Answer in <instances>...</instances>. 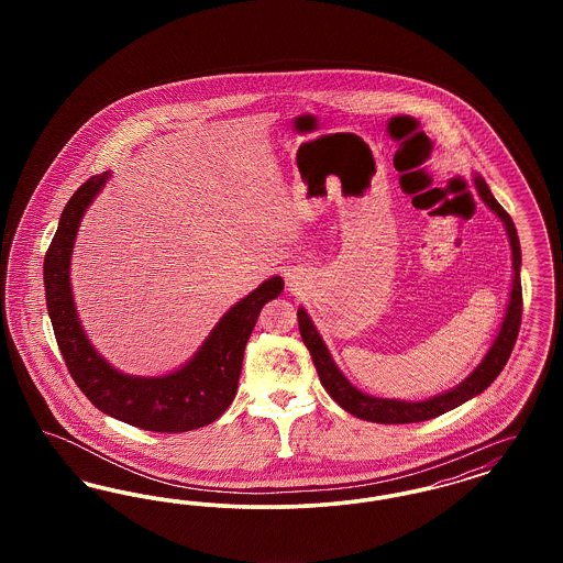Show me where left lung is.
I'll list each match as a JSON object with an SVG mask.
<instances>
[{
	"instance_id": "8db88e82",
	"label": "left lung",
	"mask_w": 563,
	"mask_h": 563,
	"mask_svg": "<svg viewBox=\"0 0 563 563\" xmlns=\"http://www.w3.org/2000/svg\"><path fill=\"white\" fill-rule=\"evenodd\" d=\"M475 188L479 191L483 202L489 207V211L498 214V219L505 223V230L509 234L510 251H512V287H510L509 306L505 312V319L500 324V331L494 340V344L483 356L482 363L475 367V372L468 375L464 382H460L455 388L441 393L437 397H430L427 401H399V399H382V397H372L352 386L349 377L340 372L335 365L333 356L329 349L322 342L321 333L317 331L314 322L308 317L303 308L297 310V322H299V333L310 350V356L314 361V367L321 377V384L324 390L331 395V399L344 407L349 413L369 420L377 424H413V422H424L430 418H437L457 405L482 395L483 390L498 377V374L505 369L509 361L512 346L519 335V324H521V310H523V299H521V278H519V268H521V246L517 239L515 223L509 213L498 205V200L492 196L487 184L483 177L475 175Z\"/></svg>"
}]
</instances>
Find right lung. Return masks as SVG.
I'll use <instances>...</instances> for the list:
<instances>
[{
    "label": "right lung",
    "mask_w": 563,
    "mask_h": 563,
    "mask_svg": "<svg viewBox=\"0 0 563 563\" xmlns=\"http://www.w3.org/2000/svg\"><path fill=\"white\" fill-rule=\"evenodd\" d=\"M108 179L109 173L95 175L69 198L44 257L46 306L56 344L78 388L111 418L154 432H188L207 427L234 401L244 346L264 303L278 297L285 283L280 276H272L253 294L242 297L177 372L156 377L118 372L88 342L69 280L81 217Z\"/></svg>",
    "instance_id": "right-lung-1"
}]
</instances>
